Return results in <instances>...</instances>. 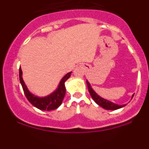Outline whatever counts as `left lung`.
<instances>
[{"instance_id": "1", "label": "left lung", "mask_w": 149, "mask_h": 149, "mask_svg": "<svg viewBox=\"0 0 149 149\" xmlns=\"http://www.w3.org/2000/svg\"><path fill=\"white\" fill-rule=\"evenodd\" d=\"M86 85H87L88 89H89V93L90 94V95L92 96L93 99L94 100L95 102L97 104H98L99 106H101V107H103L105 110H117V109L122 108L123 107H125V105H119L117 104L113 103V102H111V101H108V100H106L104 98H101L98 95L97 93L95 92L93 89L92 86H91L90 84L89 83V81H86ZM134 97V95H132V98Z\"/></svg>"}]
</instances>
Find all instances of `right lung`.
<instances>
[{
    "label": "right lung",
    "instance_id": "right-lung-1",
    "mask_svg": "<svg viewBox=\"0 0 149 149\" xmlns=\"http://www.w3.org/2000/svg\"><path fill=\"white\" fill-rule=\"evenodd\" d=\"M71 74H72V72L67 73L60 81L57 89L54 91L51 94L48 95L45 97L36 96L28 90L27 86L25 85V83L24 82L23 78H22V71L21 67L19 68V80H20V83L23 88L24 95L27 100L30 101V103L39 110L50 111V110L58 108L61 105L65 94V82L70 77Z\"/></svg>",
    "mask_w": 149,
    "mask_h": 149
}]
</instances>
